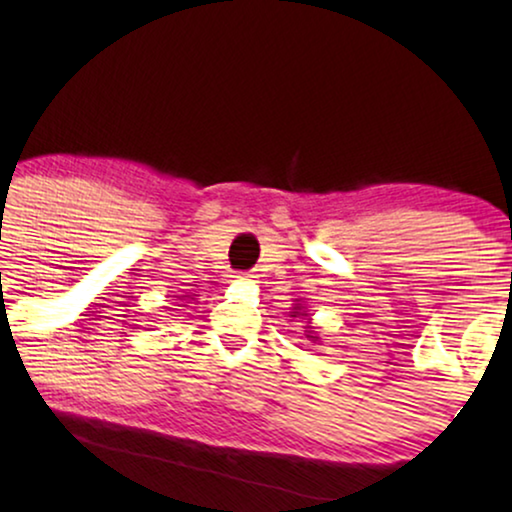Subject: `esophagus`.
<instances>
[{"mask_svg": "<svg viewBox=\"0 0 512 512\" xmlns=\"http://www.w3.org/2000/svg\"><path fill=\"white\" fill-rule=\"evenodd\" d=\"M237 277H242V280H249V277H254L251 273H244V275H237Z\"/></svg>", "mask_w": 512, "mask_h": 512, "instance_id": "1", "label": "esophagus"}]
</instances>
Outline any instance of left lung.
Instances as JSON below:
<instances>
[{"label":"left lung","instance_id":"obj_1","mask_svg":"<svg viewBox=\"0 0 512 512\" xmlns=\"http://www.w3.org/2000/svg\"><path fill=\"white\" fill-rule=\"evenodd\" d=\"M292 313H294V315H292V318H301V320H306V332H308V334H306V337H308V339H311V342H318V339H320V337H318V334H315V332H313V327H311V315H308V311H306V308H304V306H299V304H296V306H294V311H292Z\"/></svg>","mask_w":512,"mask_h":512}]
</instances>
